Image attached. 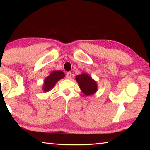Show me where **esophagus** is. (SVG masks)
Masks as SVG:
<instances>
[{"label": "esophagus", "mask_w": 150, "mask_h": 150, "mask_svg": "<svg viewBox=\"0 0 150 150\" xmlns=\"http://www.w3.org/2000/svg\"><path fill=\"white\" fill-rule=\"evenodd\" d=\"M66 77L67 79H69L71 77V72H68L66 75Z\"/></svg>", "instance_id": "esophagus-1"}]
</instances>
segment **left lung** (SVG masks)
<instances>
[{
	"label": "left lung",
	"mask_w": 150,
	"mask_h": 150,
	"mask_svg": "<svg viewBox=\"0 0 150 150\" xmlns=\"http://www.w3.org/2000/svg\"><path fill=\"white\" fill-rule=\"evenodd\" d=\"M76 81H77L81 90L86 95H91L97 91V85L96 82L88 75L83 73L77 75L76 77Z\"/></svg>",
	"instance_id": "1"
}]
</instances>
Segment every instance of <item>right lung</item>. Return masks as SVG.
<instances>
[{"instance_id":"right-lung-1","label":"right lung","mask_w":150,"mask_h":150,"mask_svg":"<svg viewBox=\"0 0 150 150\" xmlns=\"http://www.w3.org/2000/svg\"><path fill=\"white\" fill-rule=\"evenodd\" d=\"M64 73L61 71H53L50 75L46 77L44 81L43 90L44 91H48L53 88L54 86L60 79L64 77Z\"/></svg>"}]
</instances>
